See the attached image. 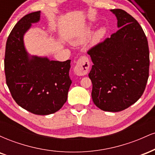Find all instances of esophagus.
Listing matches in <instances>:
<instances>
[{"label":"esophagus","mask_w":155,"mask_h":155,"mask_svg":"<svg viewBox=\"0 0 155 155\" xmlns=\"http://www.w3.org/2000/svg\"><path fill=\"white\" fill-rule=\"evenodd\" d=\"M90 68V61L87 57L83 56L76 62V65L74 68V73L76 75L81 76L87 74Z\"/></svg>","instance_id":"esophagus-1"}]
</instances>
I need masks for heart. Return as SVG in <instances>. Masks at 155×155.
Returning <instances> with one entry per match:
<instances>
[{"label": "heart", "mask_w": 155, "mask_h": 155, "mask_svg": "<svg viewBox=\"0 0 155 155\" xmlns=\"http://www.w3.org/2000/svg\"><path fill=\"white\" fill-rule=\"evenodd\" d=\"M106 29L104 28H101L94 33L92 37V44H96L101 41V40L104 37L106 34ZM93 33L92 28H87L83 30L74 40V43L75 44H81L87 41L89 38L91 36Z\"/></svg>", "instance_id": "heart-1"}]
</instances>
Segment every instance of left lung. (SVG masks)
I'll return each instance as SVG.
<instances>
[{
	"label": "left lung",
	"instance_id": "8db88e82",
	"mask_svg": "<svg viewBox=\"0 0 155 155\" xmlns=\"http://www.w3.org/2000/svg\"><path fill=\"white\" fill-rule=\"evenodd\" d=\"M110 11L116 16L119 30L88 51L93 63L89 77L95 106L117 112L143 95L149 78V51L139 23L125 11Z\"/></svg>",
	"mask_w": 155,
	"mask_h": 155
}]
</instances>
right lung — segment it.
<instances>
[{"mask_svg":"<svg viewBox=\"0 0 155 155\" xmlns=\"http://www.w3.org/2000/svg\"><path fill=\"white\" fill-rule=\"evenodd\" d=\"M40 17V11L32 12L14 27L6 41L4 68L7 86L16 103L34 114L48 115L66 102L72 83L71 60L55 61L28 52L24 35Z\"/></svg>","mask_w":155,"mask_h":155,"instance_id":"right-lung-1","label":"right lung"}]
</instances>
